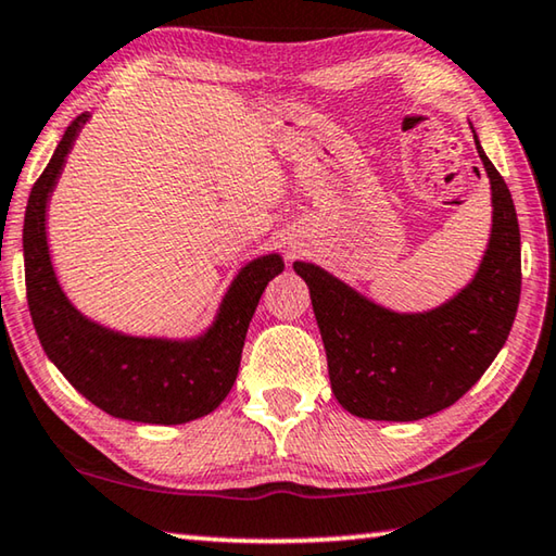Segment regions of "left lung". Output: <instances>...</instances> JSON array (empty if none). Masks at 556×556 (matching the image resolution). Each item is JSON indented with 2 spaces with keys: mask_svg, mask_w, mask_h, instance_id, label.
<instances>
[{
  "mask_svg": "<svg viewBox=\"0 0 556 556\" xmlns=\"http://www.w3.org/2000/svg\"><path fill=\"white\" fill-rule=\"evenodd\" d=\"M476 148L493 192L485 256L460 293L426 313H394L315 263L293 268L311 288L332 394L371 421H418L456 404L485 375L520 303V226L505 179ZM478 172V169H476Z\"/></svg>",
  "mask_w": 556,
  "mask_h": 556,
  "instance_id": "obj_1",
  "label": "left lung"
}]
</instances>
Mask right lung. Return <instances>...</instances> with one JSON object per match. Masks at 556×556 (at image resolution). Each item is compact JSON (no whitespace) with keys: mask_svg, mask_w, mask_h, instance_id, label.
Here are the masks:
<instances>
[{"mask_svg":"<svg viewBox=\"0 0 556 556\" xmlns=\"http://www.w3.org/2000/svg\"><path fill=\"white\" fill-rule=\"evenodd\" d=\"M88 117L78 115L66 127L26 204L24 276L36 334L73 389L105 414L160 426L194 421L212 414L231 391L251 317L268 280L283 273L286 263L278 253L245 263L199 338H132L88 320L59 286L47 241L49 197Z\"/></svg>","mask_w":556,"mask_h":556,"instance_id":"obj_1","label":"right lung"}]
</instances>
